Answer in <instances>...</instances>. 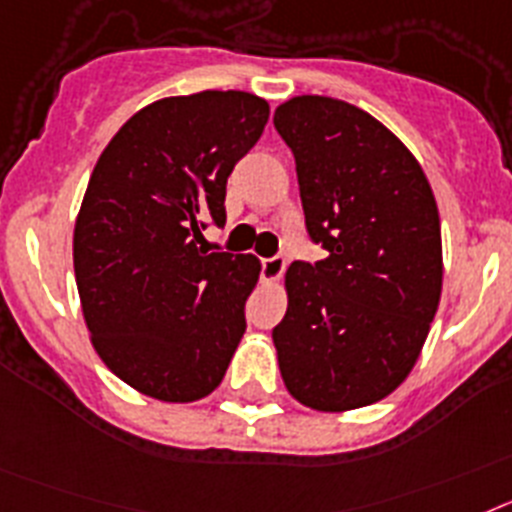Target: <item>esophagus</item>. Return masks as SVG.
I'll return each instance as SVG.
<instances>
[{"instance_id": "esophagus-1", "label": "esophagus", "mask_w": 512, "mask_h": 512, "mask_svg": "<svg viewBox=\"0 0 512 512\" xmlns=\"http://www.w3.org/2000/svg\"><path fill=\"white\" fill-rule=\"evenodd\" d=\"M286 270V257L273 255V257H262L260 260V275L262 281H278Z\"/></svg>"}]
</instances>
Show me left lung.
<instances>
[{
	"label": "left lung",
	"instance_id": "8db88e82",
	"mask_svg": "<svg viewBox=\"0 0 512 512\" xmlns=\"http://www.w3.org/2000/svg\"><path fill=\"white\" fill-rule=\"evenodd\" d=\"M273 123L296 159L306 234L327 250L288 268L278 366L306 407H366L407 379L441 301L433 190L410 149L350 102L293 97Z\"/></svg>",
	"mask_w": 512,
	"mask_h": 512
}]
</instances>
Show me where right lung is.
<instances>
[{
	"instance_id": "obj_1",
	"label": "right lung",
	"mask_w": 512,
	"mask_h": 512,
	"mask_svg": "<svg viewBox=\"0 0 512 512\" xmlns=\"http://www.w3.org/2000/svg\"><path fill=\"white\" fill-rule=\"evenodd\" d=\"M268 115L250 92L164 97L97 159L74 226V273L97 355L141 394H211L247 330L260 262L197 244L206 226L226 224V180Z\"/></svg>"
}]
</instances>
